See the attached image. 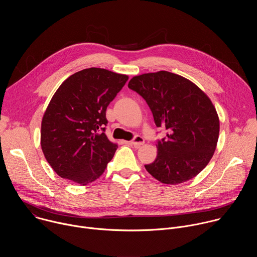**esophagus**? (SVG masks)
<instances>
[{"label":"esophagus","instance_id":"1","mask_svg":"<svg viewBox=\"0 0 257 257\" xmlns=\"http://www.w3.org/2000/svg\"><path fill=\"white\" fill-rule=\"evenodd\" d=\"M130 143H131L132 145L136 146V148H139L140 145H142V144L144 143V139H143V137L137 135V136H135V137L130 141Z\"/></svg>","mask_w":257,"mask_h":257}]
</instances>
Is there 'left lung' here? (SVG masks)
I'll return each instance as SVG.
<instances>
[{
    "label": "left lung",
    "instance_id": "obj_1",
    "mask_svg": "<svg viewBox=\"0 0 257 257\" xmlns=\"http://www.w3.org/2000/svg\"><path fill=\"white\" fill-rule=\"evenodd\" d=\"M128 87L148 102L157 127L167 137L158 141V156L145 165L165 184H180L198 175L216 148L219 120L209 97L193 82L168 71L134 76Z\"/></svg>",
    "mask_w": 257,
    "mask_h": 257
}]
</instances>
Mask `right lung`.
Wrapping results in <instances>:
<instances>
[{
    "label": "right lung",
    "instance_id": "1",
    "mask_svg": "<svg viewBox=\"0 0 257 257\" xmlns=\"http://www.w3.org/2000/svg\"><path fill=\"white\" fill-rule=\"evenodd\" d=\"M127 80V75L88 68L57 89L43 117L41 144L60 177L84 186L104 172L118 149L104 133L105 111Z\"/></svg>",
    "mask_w": 257,
    "mask_h": 257
}]
</instances>
